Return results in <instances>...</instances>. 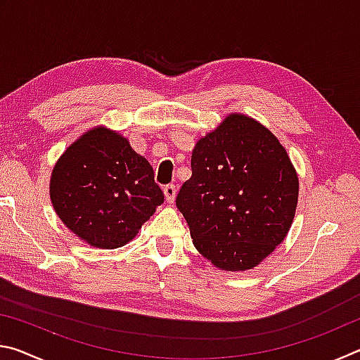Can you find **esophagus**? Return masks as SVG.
<instances>
[{
  "mask_svg": "<svg viewBox=\"0 0 360 360\" xmlns=\"http://www.w3.org/2000/svg\"><path fill=\"white\" fill-rule=\"evenodd\" d=\"M176 192H178V188H176V186H173V184H168V186L163 187V193H165V198H167L168 203L174 202Z\"/></svg>",
  "mask_w": 360,
  "mask_h": 360,
  "instance_id": "1",
  "label": "esophagus"
}]
</instances>
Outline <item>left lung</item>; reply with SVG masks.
I'll return each mask as SVG.
<instances>
[{"label":"left lung","instance_id":"1","mask_svg":"<svg viewBox=\"0 0 360 360\" xmlns=\"http://www.w3.org/2000/svg\"><path fill=\"white\" fill-rule=\"evenodd\" d=\"M298 174L259 120L230 112L192 150V176L176 197L197 251L224 271L257 266L294 221Z\"/></svg>","mask_w":360,"mask_h":360}]
</instances>
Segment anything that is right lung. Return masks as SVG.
<instances>
[{"instance_id": "add662e5", "label": "right lung", "mask_w": 360, "mask_h": 360, "mask_svg": "<svg viewBox=\"0 0 360 360\" xmlns=\"http://www.w3.org/2000/svg\"><path fill=\"white\" fill-rule=\"evenodd\" d=\"M49 195L57 216L85 245H127L163 203L154 169L119 131L96 125L53 165Z\"/></svg>"}]
</instances>
